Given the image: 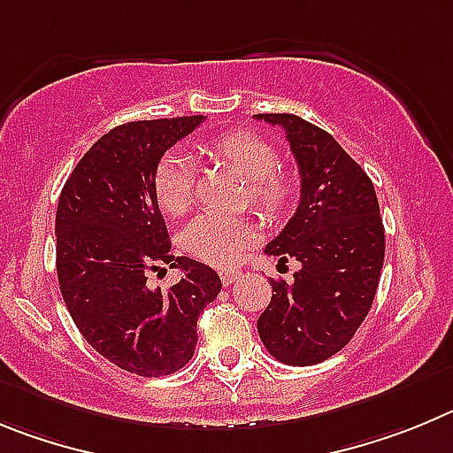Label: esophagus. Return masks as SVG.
Listing matches in <instances>:
<instances>
[{
    "label": "esophagus",
    "mask_w": 453,
    "mask_h": 453,
    "mask_svg": "<svg viewBox=\"0 0 453 453\" xmlns=\"http://www.w3.org/2000/svg\"><path fill=\"white\" fill-rule=\"evenodd\" d=\"M236 280H242L239 271H221V282L223 284H234Z\"/></svg>",
    "instance_id": "obj_1"
}]
</instances>
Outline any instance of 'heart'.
Wrapping results in <instances>:
<instances>
[{
  "instance_id": "obj_1",
  "label": "heart",
  "mask_w": 453,
  "mask_h": 453,
  "mask_svg": "<svg viewBox=\"0 0 453 453\" xmlns=\"http://www.w3.org/2000/svg\"><path fill=\"white\" fill-rule=\"evenodd\" d=\"M207 153L227 162L248 180V201L266 214H280L296 194V180L277 169L280 153L266 137L250 130H230L205 144ZM196 171L182 150H171L157 162L153 191L157 205L169 214H182L194 203ZM259 227L248 214L203 211L182 230V246L214 266H232L257 242Z\"/></svg>"
}]
</instances>
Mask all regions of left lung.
<instances>
[{"label": "left lung", "instance_id": "8db88e82", "mask_svg": "<svg viewBox=\"0 0 453 453\" xmlns=\"http://www.w3.org/2000/svg\"><path fill=\"white\" fill-rule=\"evenodd\" d=\"M282 126L300 171V205L264 248L280 264L296 259L293 282L271 280L257 320L268 352L287 365H313L349 343L372 307L386 234L372 180L327 130L297 115H255Z\"/></svg>", "mask_w": 453, "mask_h": 453}]
</instances>
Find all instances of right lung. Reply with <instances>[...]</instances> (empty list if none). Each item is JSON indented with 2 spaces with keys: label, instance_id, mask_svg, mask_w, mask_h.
I'll return each mask as SVG.
<instances>
[{
  "label": "right lung",
  "instance_id": "obj_1",
  "mask_svg": "<svg viewBox=\"0 0 453 453\" xmlns=\"http://www.w3.org/2000/svg\"><path fill=\"white\" fill-rule=\"evenodd\" d=\"M203 115L130 121L81 157L56 210V271L79 332L117 368L160 377L185 368L196 349V320L221 291L217 271L171 255L153 173ZM169 263L183 280L166 292L145 284Z\"/></svg>",
  "mask_w": 453,
  "mask_h": 453
}]
</instances>
